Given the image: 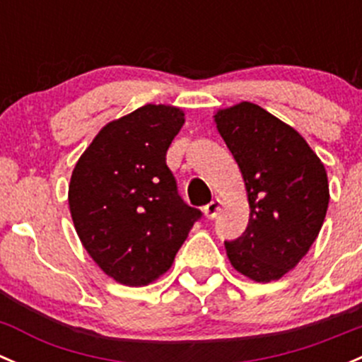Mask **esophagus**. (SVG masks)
<instances>
[{"label":"esophagus","instance_id":"1","mask_svg":"<svg viewBox=\"0 0 362 362\" xmlns=\"http://www.w3.org/2000/svg\"><path fill=\"white\" fill-rule=\"evenodd\" d=\"M220 209H221V200L214 199V200H211V202L207 204L206 207H204V214H206V216L209 218V220H213V218L218 216Z\"/></svg>","mask_w":362,"mask_h":362}]
</instances>
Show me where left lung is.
<instances>
[{
	"instance_id": "1",
	"label": "left lung",
	"mask_w": 362,
	"mask_h": 362,
	"mask_svg": "<svg viewBox=\"0 0 362 362\" xmlns=\"http://www.w3.org/2000/svg\"><path fill=\"white\" fill-rule=\"evenodd\" d=\"M214 123L241 169L250 204L246 230L225 241L228 260L253 281L280 280L306 255L324 223V163L294 128L255 103L218 110Z\"/></svg>"
}]
</instances>
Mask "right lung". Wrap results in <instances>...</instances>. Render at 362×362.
I'll use <instances>...</instances> for the list:
<instances>
[{"label":"right lung","mask_w":362,"mask_h":362,"mask_svg":"<svg viewBox=\"0 0 362 362\" xmlns=\"http://www.w3.org/2000/svg\"><path fill=\"white\" fill-rule=\"evenodd\" d=\"M182 123L177 107L148 103L105 124L71 173L75 230L117 284L144 287L167 273L202 216L181 199L165 162Z\"/></svg>","instance_id":"add662e5"}]
</instances>
